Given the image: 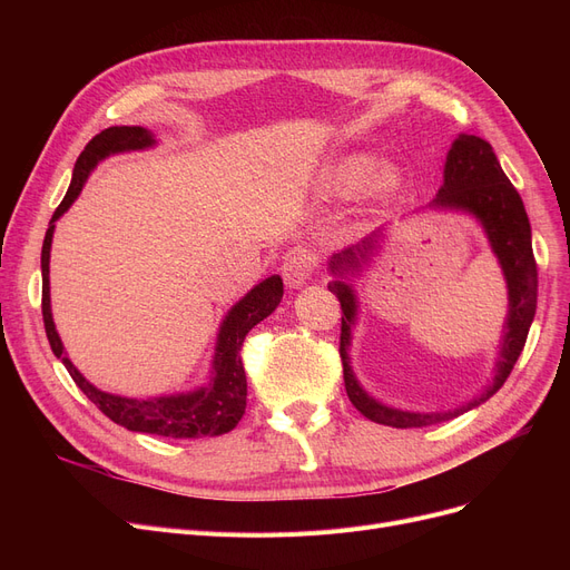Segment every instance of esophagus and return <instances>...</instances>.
<instances>
[{"label":"esophagus","mask_w":570,"mask_h":570,"mask_svg":"<svg viewBox=\"0 0 570 570\" xmlns=\"http://www.w3.org/2000/svg\"><path fill=\"white\" fill-rule=\"evenodd\" d=\"M316 263H318V256L314 252H309V249H293L284 258V265H282V275H284L286 286L297 288V286L307 284L312 279V273H314Z\"/></svg>","instance_id":"obj_1"}]
</instances>
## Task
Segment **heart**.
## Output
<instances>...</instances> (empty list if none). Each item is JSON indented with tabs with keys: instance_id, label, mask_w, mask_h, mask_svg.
Listing matches in <instances>:
<instances>
[{
	"instance_id": "obj_1",
	"label": "heart",
	"mask_w": 570,
	"mask_h": 570,
	"mask_svg": "<svg viewBox=\"0 0 570 570\" xmlns=\"http://www.w3.org/2000/svg\"><path fill=\"white\" fill-rule=\"evenodd\" d=\"M361 175H363V164H361V161H348V164H344L342 170H340V183H342L344 187H353V185L357 183V179H361ZM397 183H400V173H397L395 168H383V170H379L376 177H374V189L383 194V191L395 189Z\"/></svg>"
}]
</instances>
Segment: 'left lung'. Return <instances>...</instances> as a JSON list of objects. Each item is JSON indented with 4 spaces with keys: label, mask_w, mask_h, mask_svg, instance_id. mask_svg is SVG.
Masks as SVG:
<instances>
[{
    "label": "left lung",
    "mask_w": 570,
    "mask_h": 570,
    "mask_svg": "<svg viewBox=\"0 0 570 570\" xmlns=\"http://www.w3.org/2000/svg\"><path fill=\"white\" fill-rule=\"evenodd\" d=\"M436 207H458L469 209L471 215L481 219L485 233L492 243L494 254L503 267L508 282V321L503 331L501 353L497 363V374L488 391L469 402L462 409L451 413H411L383 406L372 400L361 385H357L351 367H348V342H351V323L355 316V301L346 282H333L331 288L342 305V335H340V355L344 365V383L351 404L361 411L370 421L387 428H425L434 423L451 421V417L483 404L490 400L499 387L511 376L518 357L524 348L529 327L535 314V297H538V267L531 249V226L524 203L518 189L511 185V179L499 166V159L488 140L478 136L462 134L448 153L445 170H443V187L432 200ZM374 247V237L363 239L361 245L348 247L337 254L331 265L333 273L344 275L348 269L361 267V261L370 256Z\"/></svg>",
    "instance_id": "8db88e82"
}]
</instances>
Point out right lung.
Here are the masks:
<instances>
[{
	"mask_svg": "<svg viewBox=\"0 0 570 570\" xmlns=\"http://www.w3.org/2000/svg\"><path fill=\"white\" fill-rule=\"evenodd\" d=\"M155 142L153 134L142 127H108L101 134H97L92 140L85 145L80 153L71 187L55 209L50 219V226L46 230L43 249H41V275H43V291H41V312H43V325L46 335L50 342L52 353L65 363L67 372L76 381V385L87 395L89 402H95L97 409L108 415L112 423L122 425L131 432H145L157 436H170V439H200V436H222L230 432L239 417L245 415L247 409V376L245 365L239 351H243L245 337L256 323H261L265 316L275 312L284 295L282 279L267 277L258 286H254L243 301H239L226 316L219 340H217V353H215V374L213 383L207 387H200L189 395H175V397H159V400H127L97 391L92 383H87L82 374L71 365L69 357L65 355L62 340H59L52 314H50V243L55 222L62 217L71 203L82 191L85 179L104 157L112 153H127V149H142Z\"/></svg>",
	"mask_w": 570,
	"mask_h": 570,
	"instance_id": "add662e5",
	"label": "right lung"
}]
</instances>
